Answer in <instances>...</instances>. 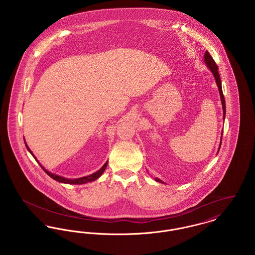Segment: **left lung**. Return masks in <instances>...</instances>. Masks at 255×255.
I'll return each mask as SVG.
<instances>
[{
    "label": "left lung",
    "mask_w": 255,
    "mask_h": 255,
    "mask_svg": "<svg viewBox=\"0 0 255 255\" xmlns=\"http://www.w3.org/2000/svg\"><path fill=\"white\" fill-rule=\"evenodd\" d=\"M205 62H206V66L207 68L210 70V72L212 73V74L214 75V78H215V81H216V84L218 86L219 94H220V97H221V101H222V106H223V113H224V116H223V119L225 121V118H226V102H225V97H224V94H223V90H222V82H221V79H220V74L218 72V67L215 63V61L213 60L212 56L209 54V52L206 50V53H205ZM222 136H223V132H222V135H221V142H220V146H219V150H220V147H221V143H222ZM157 182H161V183H164L161 180H159L158 178L155 179Z\"/></svg>",
    "instance_id": "left-lung-1"
}]
</instances>
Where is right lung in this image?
Returning a JSON list of instances; mask_svg holds the SVG:
<instances>
[{"mask_svg":"<svg viewBox=\"0 0 255 255\" xmlns=\"http://www.w3.org/2000/svg\"><path fill=\"white\" fill-rule=\"evenodd\" d=\"M24 144H25L26 149L29 151V153L33 156V158L36 159L35 156L33 155V153L30 151V149L28 148V146H27V144L25 143V141H24ZM37 161H38V160H37ZM38 163H39V161H38ZM107 164H108V162H105V164H104L100 169L97 171L96 173H94V174L89 175V176L82 177V178H78V179H67V178H64V177H61V176H58V175H55V174L50 173V172H49L48 170L45 169V168L41 165V163H39V165H40V166L43 168V170H44V171L49 175L50 178H52L53 180H55V181H57V182H63V183H69V184H84V183H87V182H91L96 181V180H97V179H98V178L103 174V172L105 171L106 167H107Z\"/></svg>","mask_w":255,"mask_h":255,"instance_id":"obj_1","label":"right lung"}]
</instances>
